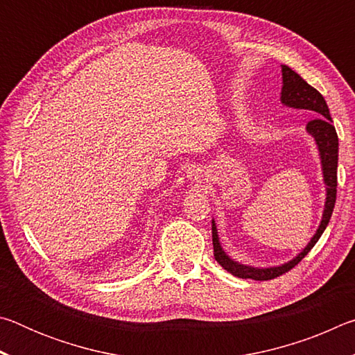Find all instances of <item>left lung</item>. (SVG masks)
<instances>
[{
	"label": "left lung",
	"instance_id": "left-lung-1",
	"mask_svg": "<svg viewBox=\"0 0 355 355\" xmlns=\"http://www.w3.org/2000/svg\"><path fill=\"white\" fill-rule=\"evenodd\" d=\"M282 86L280 92V101L282 105L288 107H294V110H309L313 111L320 119H313L307 123V133L313 137L315 144L320 152L321 159V169H322V182L326 184V203H324L322 219L320 222L316 233L310 243L305 245L304 250L297 254L293 260L286 261L280 266H271V268H254L245 266L238 261H233L228 257L222 245L219 243L218 228H216V220L211 219V232H213V249H214V258L227 272L239 279H252V280H271L279 277L286 271H290L296 264L302 260V258L313 249V245L318 243V239L326 230L330 218H332V211L335 207L336 199V167H338V136H336L335 127L332 125V117L329 114V107L326 100L322 95L311 87L310 84L304 80L302 76L296 73L288 65H282Z\"/></svg>",
	"mask_w": 355,
	"mask_h": 355
}]
</instances>
